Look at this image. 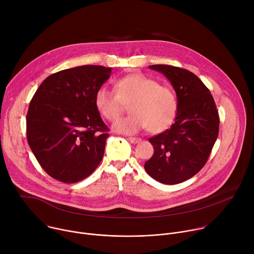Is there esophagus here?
Listing matches in <instances>:
<instances>
[{
	"label": "esophagus",
	"mask_w": 254,
	"mask_h": 254,
	"mask_svg": "<svg viewBox=\"0 0 254 254\" xmlns=\"http://www.w3.org/2000/svg\"><path fill=\"white\" fill-rule=\"evenodd\" d=\"M127 140H128L129 142H131V143H137V142H139V141L141 140V138L130 136V137H127Z\"/></svg>",
	"instance_id": "esophagus-1"
}]
</instances>
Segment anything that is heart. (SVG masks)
I'll return each mask as SVG.
<instances>
[{
	"label": "heart",
	"instance_id": "heart-1",
	"mask_svg": "<svg viewBox=\"0 0 254 254\" xmlns=\"http://www.w3.org/2000/svg\"><path fill=\"white\" fill-rule=\"evenodd\" d=\"M128 115L117 121L113 128L117 132L133 134L148 127L153 133L169 128L178 113V99L174 90L159 84L141 73H130L119 78L115 90L101 86L94 96L98 113L107 121H116L128 103Z\"/></svg>",
	"mask_w": 254,
	"mask_h": 254
}]
</instances>
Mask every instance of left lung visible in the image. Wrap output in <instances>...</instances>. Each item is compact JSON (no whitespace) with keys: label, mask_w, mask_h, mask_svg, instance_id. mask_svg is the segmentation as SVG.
I'll return each instance as SVG.
<instances>
[{"label":"left lung","mask_w":254,"mask_h":254,"mask_svg":"<svg viewBox=\"0 0 254 254\" xmlns=\"http://www.w3.org/2000/svg\"><path fill=\"white\" fill-rule=\"evenodd\" d=\"M149 67L173 85L178 113L170 128L149 138L154 155L144 163V170L160 183L179 184L206 164L218 136V112L210 90L189 70L165 64Z\"/></svg>","instance_id":"obj_1"}]
</instances>
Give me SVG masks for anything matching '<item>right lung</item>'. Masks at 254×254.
Returning <instances> with one entry per match:
<instances>
[{
  "instance_id": "add662e5",
  "label": "right lung",
  "mask_w": 254,
  "mask_h": 254,
  "mask_svg": "<svg viewBox=\"0 0 254 254\" xmlns=\"http://www.w3.org/2000/svg\"><path fill=\"white\" fill-rule=\"evenodd\" d=\"M112 68L83 65L48 76L27 114V139L43 170L64 183H76L97 168L110 135L94 104L95 92Z\"/></svg>"
}]
</instances>
